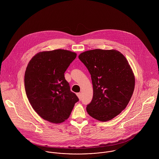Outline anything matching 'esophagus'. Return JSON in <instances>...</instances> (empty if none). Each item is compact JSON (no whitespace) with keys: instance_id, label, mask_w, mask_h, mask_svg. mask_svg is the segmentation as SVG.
I'll use <instances>...</instances> for the list:
<instances>
[{"instance_id":"34e87169","label":"esophagus","mask_w":159,"mask_h":159,"mask_svg":"<svg viewBox=\"0 0 159 159\" xmlns=\"http://www.w3.org/2000/svg\"><path fill=\"white\" fill-rule=\"evenodd\" d=\"M76 95H77L78 98H79L80 100H81V93L80 92H79V93H77Z\"/></svg>"}]
</instances>
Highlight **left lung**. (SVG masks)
Masks as SVG:
<instances>
[{"label":"left lung","instance_id":"left-lung-1","mask_svg":"<svg viewBox=\"0 0 159 159\" xmlns=\"http://www.w3.org/2000/svg\"><path fill=\"white\" fill-rule=\"evenodd\" d=\"M78 58L89 70L93 85L88 113L102 122L113 119L126 108L134 91L135 76L129 62L115 49L89 50Z\"/></svg>","mask_w":159,"mask_h":159}]
</instances>
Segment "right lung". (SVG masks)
Returning <instances> with one entry per match:
<instances>
[{
  "instance_id": "1",
  "label": "right lung",
  "mask_w": 159,
  "mask_h": 159,
  "mask_svg": "<svg viewBox=\"0 0 159 159\" xmlns=\"http://www.w3.org/2000/svg\"><path fill=\"white\" fill-rule=\"evenodd\" d=\"M76 54L65 49L42 51L29 61L24 75L25 90L35 111L51 123L67 119L79 99L70 91L64 73Z\"/></svg>"
}]
</instances>
